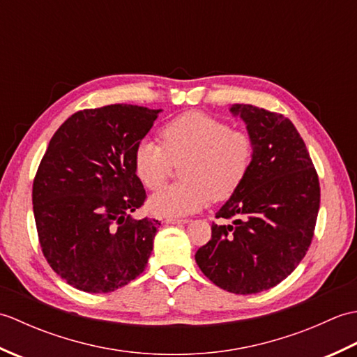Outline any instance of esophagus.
<instances>
[{"label":"esophagus","mask_w":357,"mask_h":357,"mask_svg":"<svg viewBox=\"0 0 357 357\" xmlns=\"http://www.w3.org/2000/svg\"><path fill=\"white\" fill-rule=\"evenodd\" d=\"M164 222L167 225H176V224H187V219H178V218H167L164 219Z\"/></svg>","instance_id":"esophagus-1"}]
</instances>
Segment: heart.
<instances>
[{"mask_svg":"<svg viewBox=\"0 0 357 357\" xmlns=\"http://www.w3.org/2000/svg\"><path fill=\"white\" fill-rule=\"evenodd\" d=\"M159 136L161 144L142 139L133 150L136 178L153 192L167 183L173 164L183 162L179 167L183 181L151 196L149 207L158 216H185L210 199H229L252 170L253 136L204 112H185L170 119Z\"/></svg>","mask_w":357,"mask_h":357,"instance_id":"obj_1","label":"heart"}]
</instances>
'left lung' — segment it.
Segmentation results:
<instances>
[{"label":"left lung","instance_id":"1","mask_svg":"<svg viewBox=\"0 0 357 357\" xmlns=\"http://www.w3.org/2000/svg\"><path fill=\"white\" fill-rule=\"evenodd\" d=\"M255 139V161L244 184L211 224V239L195 255L211 282L253 294L278 285L312 244L321 187L304 139L288 118L252 104L230 109Z\"/></svg>","mask_w":357,"mask_h":357}]
</instances>
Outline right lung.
<instances>
[{
    "label": "right lung",
    "mask_w": 357,
    "mask_h": 357,
    "mask_svg": "<svg viewBox=\"0 0 357 357\" xmlns=\"http://www.w3.org/2000/svg\"><path fill=\"white\" fill-rule=\"evenodd\" d=\"M159 112L110 104L73 113L38 167L32 202L43 255L78 290L115 291L146 268L161 222L130 216L147 198L133 150Z\"/></svg>",
    "instance_id": "add662e5"
}]
</instances>
